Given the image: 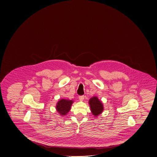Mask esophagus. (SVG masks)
Here are the masks:
<instances>
[{"instance_id": "34e87169", "label": "esophagus", "mask_w": 157, "mask_h": 157, "mask_svg": "<svg viewBox=\"0 0 157 157\" xmlns=\"http://www.w3.org/2000/svg\"><path fill=\"white\" fill-rule=\"evenodd\" d=\"M78 98H79V100H80V101H82L84 99V96H79V97H78Z\"/></svg>"}]
</instances>
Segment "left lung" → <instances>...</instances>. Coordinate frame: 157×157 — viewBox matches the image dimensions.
<instances>
[{
    "label": "left lung",
    "instance_id": "1",
    "mask_svg": "<svg viewBox=\"0 0 157 157\" xmlns=\"http://www.w3.org/2000/svg\"><path fill=\"white\" fill-rule=\"evenodd\" d=\"M89 104L91 112L96 117L103 112L104 110L103 104L97 97L94 96L90 98L89 100Z\"/></svg>",
    "mask_w": 157,
    "mask_h": 157
}]
</instances>
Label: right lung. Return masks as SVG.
<instances>
[{
  "instance_id": "add662e5",
  "label": "right lung",
  "mask_w": 157,
  "mask_h": 157,
  "mask_svg": "<svg viewBox=\"0 0 157 157\" xmlns=\"http://www.w3.org/2000/svg\"><path fill=\"white\" fill-rule=\"evenodd\" d=\"M73 100L67 99H61L59 100L56 105V109L61 116L67 115L71 108Z\"/></svg>"
}]
</instances>
